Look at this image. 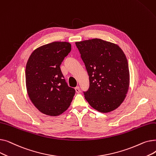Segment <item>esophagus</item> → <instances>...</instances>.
<instances>
[{
	"instance_id": "1",
	"label": "esophagus",
	"mask_w": 156,
	"mask_h": 156,
	"mask_svg": "<svg viewBox=\"0 0 156 156\" xmlns=\"http://www.w3.org/2000/svg\"><path fill=\"white\" fill-rule=\"evenodd\" d=\"M75 89V91H76V93L79 94L80 92V87H76Z\"/></svg>"
}]
</instances>
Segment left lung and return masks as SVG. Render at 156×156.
<instances>
[{"mask_svg":"<svg viewBox=\"0 0 156 156\" xmlns=\"http://www.w3.org/2000/svg\"><path fill=\"white\" fill-rule=\"evenodd\" d=\"M75 44L89 76L85 99L101 112L116 109L125 101L129 86L128 63L124 52L117 44L100 38Z\"/></svg>","mask_w":156,"mask_h":156,"instance_id":"left-lung-1","label":"left lung"}]
</instances>
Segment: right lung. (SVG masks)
Returning <instances> with one entry per match:
<instances>
[{
  "instance_id": "1",
  "label": "right lung",
  "mask_w": 156,
  "mask_h": 156,
  "mask_svg": "<svg viewBox=\"0 0 156 156\" xmlns=\"http://www.w3.org/2000/svg\"><path fill=\"white\" fill-rule=\"evenodd\" d=\"M66 42H54L36 48L27 61L25 70L27 93L36 108L51 116L62 114L75 94L63 78L60 65L71 52Z\"/></svg>"
}]
</instances>
